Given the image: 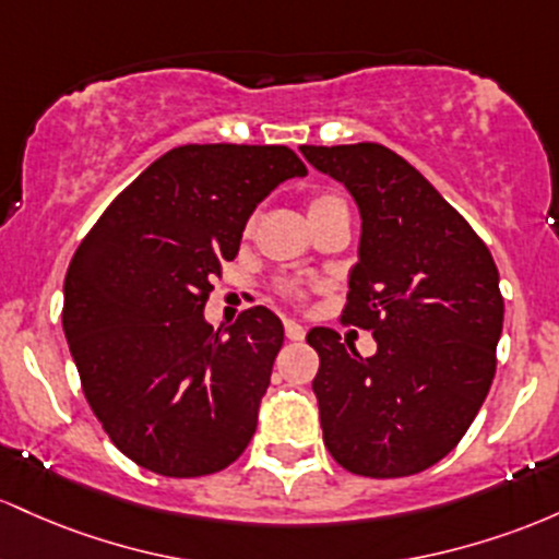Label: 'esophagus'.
Returning a JSON list of instances; mask_svg holds the SVG:
<instances>
[{"label": "esophagus", "instance_id": "1", "mask_svg": "<svg viewBox=\"0 0 559 559\" xmlns=\"http://www.w3.org/2000/svg\"><path fill=\"white\" fill-rule=\"evenodd\" d=\"M285 335H287V341H304L306 337L304 324L293 322V319H285Z\"/></svg>", "mask_w": 559, "mask_h": 559}]
</instances>
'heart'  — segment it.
Segmentation results:
<instances>
[{
  "label": "heart",
  "instance_id": "obj_1",
  "mask_svg": "<svg viewBox=\"0 0 559 559\" xmlns=\"http://www.w3.org/2000/svg\"><path fill=\"white\" fill-rule=\"evenodd\" d=\"M335 209H346V203H343V198L337 195V192H319V195L311 198V203H309V216H313V213L335 211ZM287 293H290V296H298V287H296V285H287Z\"/></svg>",
  "mask_w": 559,
  "mask_h": 559
}]
</instances>
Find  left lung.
I'll return each mask as SVG.
<instances>
[{
	"mask_svg": "<svg viewBox=\"0 0 559 559\" xmlns=\"http://www.w3.org/2000/svg\"><path fill=\"white\" fill-rule=\"evenodd\" d=\"M359 205V261L343 322L372 330L359 356L328 328L306 341L324 447L364 478H404L460 443L497 372L504 322L486 242L415 166L378 142L300 147Z\"/></svg>",
	"mask_w": 559,
	"mask_h": 559,
	"instance_id": "obj_1",
	"label": "left lung"
}]
</instances>
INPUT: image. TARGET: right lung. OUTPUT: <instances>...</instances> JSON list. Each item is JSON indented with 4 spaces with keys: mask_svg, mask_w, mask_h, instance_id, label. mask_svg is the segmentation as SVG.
<instances>
[{
    "mask_svg": "<svg viewBox=\"0 0 559 559\" xmlns=\"http://www.w3.org/2000/svg\"><path fill=\"white\" fill-rule=\"evenodd\" d=\"M306 174L285 144H181L81 240L62 330L94 417L140 467L200 478L253 438L285 330L253 306L213 332L203 309L255 205Z\"/></svg>",
    "mask_w": 559,
    "mask_h": 559,
    "instance_id": "add662e5",
    "label": "right lung"
}]
</instances>
